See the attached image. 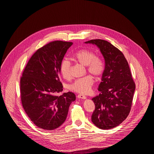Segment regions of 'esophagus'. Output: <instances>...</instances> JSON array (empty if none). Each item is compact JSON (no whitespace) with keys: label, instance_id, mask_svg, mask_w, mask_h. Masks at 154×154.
<instances>
[{"label":"esophagus","instance_id":"1","mask_svg":"<svg viewBox=\"0 0 154 154\" xmlns=\"http://www.w3.org/2000/svg\"><path fill=\"white\" fill-rule=\"evenodd\" d=\"M78 97L80 99H85L87 98V97L83 95L82 94H79L78 95Z\"/></svg>","mask_w":154,"mask_h":154}]
</instances>
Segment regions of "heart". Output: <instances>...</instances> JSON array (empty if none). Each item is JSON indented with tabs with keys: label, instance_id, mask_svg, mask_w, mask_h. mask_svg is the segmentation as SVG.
Instances as JSON below:
<instances>
[{
	"label": "heart",
	"instance_id": "1",
	"mask_svg": "<svg viewBox=\"0 0 154 154\" xmlns=\"http://www.w3.org/2000/svg\"><path fill=\"white\" fill-rule=\"evenodd\" d=\"M72 59L75 62L84 66H87V71L98 78L102 75L104 67L101 59L96 57L95 53L87 49H82L75 52L72 56ZM71 62L67 59H64L60 66V72L62 76L65 79L70 78ZM94 83V80L91 75L76 79L69 85L68 88L74 92L81 94L88 93Z\"/></svg>",
	"mask_w": 154,
	"mask_h": 154
}]
</instances>
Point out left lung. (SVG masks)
I'll return each instance as SVG.
<instances>
[{
  "label": "left lung",
  "mask_w": 154,
  "mask_h": 154,
  "mask_svg": "<svg viewBox=\"0 0 154 154\" xmlns=\"http://www.w3.org/2000/svg\"><path fill=\"white\" fill-rule=\"evenodd\" d=\"M96 45L102 54L105 67L98 91L91 120L97 128L108 130L121 124L128 116L135 90V84L128 63L117 48L107 41L95 39L85 42Z\"/></svg>",
  "instance_id": "obj_1"
}]
</instances>
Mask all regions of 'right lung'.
Returning a JSON list of instances; mask_svg holds the SVG:
<instances>
[{"instance_id": "right-lung-1", "label": "right lung", "mask_w": 154, "mask_h": 154, "mask_svg": "<svg viewBox=\"0 0 154 154\" xmlns=\"http://www.w3.org/2000/svg\"><path fill=\"white\" fill-rule=\"evenodd\" d=\"M72 42L55 41L39 48L32 56L20 81L23 108L37 127L54 130L66 120L69 108L75 100L71 92L63 91L60 66Z\"/></svg>"}]
</instances>
